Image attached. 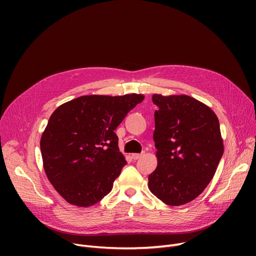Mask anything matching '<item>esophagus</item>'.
<instances>
[{"label": "esophagus", "mask_w": 256, "mask_h": 256, "mask_svg": "<svg viewBox=\"0 0 256 256\" xmlns=\"http://www.w3.org/2000/svg\"><path fill=\"white\" fill-rule=\"evenodd\" d=\"M142 156H144V152H141V154H132V158L134 160H136L140 158Z\"/></svg>", "instance_id": "1"}]
</instances>
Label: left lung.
I'll return each instance as SVG.
<instances>
[{
  "instance_id": "obj_1",
  "label": "left lung",
  "mask_w": 256,
  "mask_h": 256,
  "mask_svg": "<svg viewBox=\"0 0 256 256\" xmlns=\"http://www.w3.org/2000/svg\"><path fill=\"white\" fill-rule=\"evenodd\" d=\"M152 102L158 166L148 188L164 204L182 206L204 191L217 170L224 152L219 120L188 96L154 94Z\"/></svg>"
}]
</instances>
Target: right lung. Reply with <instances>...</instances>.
I'll return each mask as SVG.
<instances>
[{
    "mask_svg": "<svg viewBox=\"0 0 256 256\" xmlns=\"http://www.w3.org/2000/svg\"><path fill=\"white\" fill-rule=\"evenodd\" d=\"M143 98L85 96L50 115L40 150L48 180L67 202L88 208L111 192L126 164L114 130Z\"/></svg>",
    "mask_w": 256,
    "mask_h": 256,
    "instance_id": "right-lung-1",
    "label": "right lung"
}]
</instances>
